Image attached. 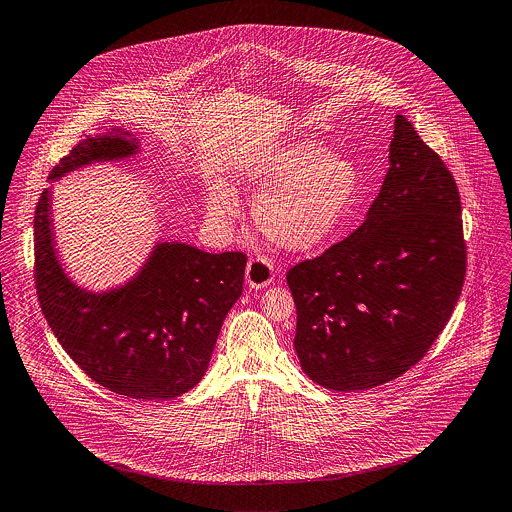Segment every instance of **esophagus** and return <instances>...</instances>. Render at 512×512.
Here are the masks:
<instances>
[{
    "instance_id": "esophagus-1",
    "label": "esophagus",
    "mask_w": 512,
    "mask_h": 512,
    "mask_svg": "<svg viewBox=\"0 0 512 512\" xmlns=\"http://www.w3.org/2000/svg\"><path fill=\"white\" fill-rule=\"evenodd\" d=\"M274 279V266L268 258H252L246 266V285L252 289H264Z\"/></svg>"
}]
</instances>
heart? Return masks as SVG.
Instances as JSON below:
<instances>
[{"mask_svg": "<svg viewBox=\"0 0 512 512\" xmlns=\"http://www.w3.org/2000/svg\"><path fill=\"white\" fill-rule=\"evenodd\" d=\"M236 178L254 197L258 231L283 250L319 248L340 229L358 201L362 180L356 162L330 152L325 142L301 139L248 156ZM211 219L227 223L236 203L225 187L207 195Z\"/></svg>", "mask_w": 512, "mask_h": 512, "instance_id": "obj_1", "label": "heart"}]
</instances>
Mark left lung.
I'll return each instance as SVG.
<instances>
[{
  "mask_svg": "<svg viewBox=\"0 0 512 512\" xmlns=\"http://www.w3.org/2000/svg\"><path fill=\"white\" fill-rule=\"evenodd\" d=\"M464 278L454 176L397 115L389 170L362 227L287 272L301 370L332 391L399 377L448 323Z\"/></svg>",
  "mask_w": 512,
  "mask_h": 512,
  "instance_id": "8db88e82",
  "label": "left lung"
}]
</instances>
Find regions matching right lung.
I'll return each mask as SVG.
<instances>
[{
	"label": "right lung",
	"mask_w": 512,
	"mask_h": 512,
	"mask_svg": "<svg viewBox=\"0 0 512 512\" xmlns=\"http://www.w3.org/2000/svg\"><path fill=\"white\" fill-rule=\"evenodd\" d=\"M140 148L125 129L86 137L52 168L48 182L137 158ZM244 268L242 252L211 254L162 240L133 278L95 291L70 278L58 258L52 189L35 209V285L48 326L95 383L129 399H172L201 381L242 293Z\"/></svg>",
	"instance_id": "obj_1"
}]
</instances>
